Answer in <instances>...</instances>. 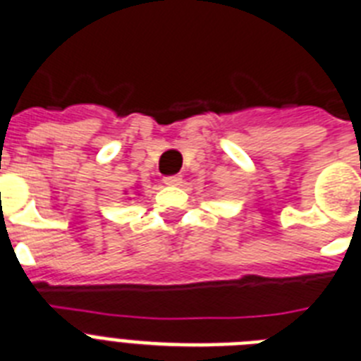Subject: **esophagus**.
<instances>
[{"label":"esophagus","mask_w":361,"mask_h":361,"mask_svg":"<svg viewBox=\"0 0 361 361\" xmlns=\"http://www.w3.org/2000/svg\"><path fill=\"white\" fill-rule=\"evenodd\" d=\"M162 180L166 186H180V183H183V177H180V175H169V177H164Z\"/></svg>","instance_id":"34e87169"}]
</instances>
